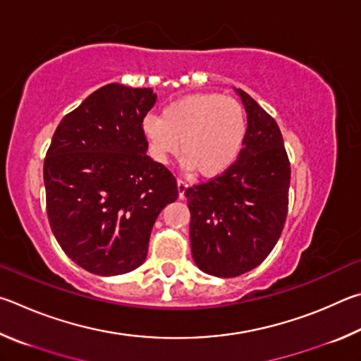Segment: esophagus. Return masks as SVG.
<instances>
[{
	"mask_svg": "<svg viewBox=\"0 0 361 361\" xmlns=\"http://www.w3.org/2000/svg\"><path fill=\"white\" fill-rule=\"evenodd\" d=\"M188 188V182L184 179H177V190H179V197H185V190Z\"/></svg>",
	"mask_w": 361,
	"mask_h": 361,
	"instance_id": "esophagus-1",
	"label": "esophagus"
}]
</instances>
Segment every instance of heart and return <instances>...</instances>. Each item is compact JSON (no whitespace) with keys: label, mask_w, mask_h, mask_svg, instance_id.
<instances>
[{"label":"heart","mask_w":361,"mask_h":361,"mask_svg":"<svg viewBox=\"0 0 361 361\" xmlns=\"http://www.w3.org/2000/svg\"><path fill=\"white\" fill-rule=\"evenodd\" d=\"M142 130L157 161H166L179 150L187 168L211 177L236 160L245 137V117L233 98L193 93L169 103L160 117H145Z\"/></svg>","instance_id":"b5f03b06"}]
</instances>
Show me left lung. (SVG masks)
I'll use <instances>...</instances> for the list:
<instances>
[{
    "label": "left lung",
    "instance_id": "left-lung-1",
    "mask_svg": "<svg viewBox=\"0 0 361 361\" xmlns=\"http://www.w3.org/2000/svg\"><path fill=\"white\" fill-rule=\"evenodd\" d=\"M238 93L247 112L238 160L185 190L193 260L217 277L258 267L279 241L288 212L290 161L282 133L250 94Z\"/></svg>",
    "mask_w": 361,
    "mask_h": 361
}]
</instances>
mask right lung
I'll list each match as a JSON object with an SVG mask.
<instances>
[{
	"mask_svg": "<svg viewBox=\"0 0 361 361\" xmlns=\"http://www.w3.org/2000/svg\"><path fill=\"white\" fill-rule=\"evenodd\" d=\"M152 88L107 84L66 114L44 160L50 228L65 254L98 276L141 267L158 214L179 197L164 164L145 154Z\"/></svg>",
	"mask_w": 361,
	"mask_h": 361,
	"instance_id": "1",
	"label": "right lung"
}]
</instances>
